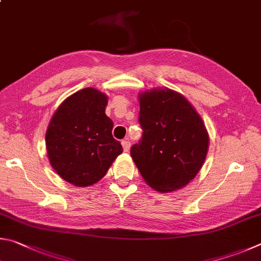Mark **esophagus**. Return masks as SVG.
<instances>
[{
	"mask_svg": "<svg viewBox=\"0 0 261 261\" xmlns=\"http://www.w3.org/2000/svg\"><path fill=\"white\" fill-rule=\"evenodd\" d=\"M121 144H122L123 151H126V152L129 151V149H130V142H129V141H128V140H123L122 142H121Z\"/></svg>",
	"mask_w": 261,
	"mask_h": 261,
	"instance_id": "1",
	"label": "esophagus"
}]
</instances>
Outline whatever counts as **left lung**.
Masks as SVG:
<instances>
[{
	"mask_svg": "<svg viewBox=\"0 0 261 261\" xmlns=\"http://www.w3.org/2000/svg\"><path fill=\"white\" fill-rule=\"evenodd\" d=\"M143 129L130 156L144 181L161 193L189 184L202 168L208 134L199 114L180 93L158 88L139 95Z\"/></svg>",
	"mask_w": 261,
	"mask_h": 261,
	"instance_id": "1",
	"label": "left lung"
}]
</instances>
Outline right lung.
<instances>
[{
    "instance_id": "add662e5",
    "label": "right lung",
    "mask_w": 261,
    "mask_h": 261,
    "mask_svg": "<svg viewBox=\"0 0 261 261\" xmlns=\"http://www.w3.org/2000/svg\"><path fill=\"white\" fill-rule=\"evenodd\" d=\"M107 104L108 96L97 89H81L64 100L50 120L45 133L49 162L71 185L96 184L122 152L112 136Z\"/></svg>"
}]
</instances>
